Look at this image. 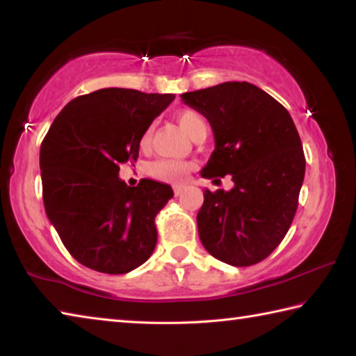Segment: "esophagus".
Wrapping results in <instances>:
<instances>
[{
	"mask_svg": "<svg viewBox=\"0 0 356 356\" xmlns=\"http://www.w3.org/2000/svg\"><path fill=\"white\" fill-rule=\"evenodd\" d=\"M180 193H182V186H174V195H176V196H179L180 195Z\"/></svg>",
	"mask_w": 356,
	"mask_h": 356,
	"instance_id": "esophagus-1",
	"label": "esophagus"
}]
</instances>
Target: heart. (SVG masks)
Listing matches in <instances>:
<instances>
[{"label": "heart", "mask_w": 356, "mask_h": 356, "mask_svg": "<svg viewBox=\"0 0 356 356\" xmlns=\"http://www.w3.org/2000/svg\"><path fill=\"white\" fill-rule=\"evenodd\" d=\"M177 122L180 127L185 130V134L190 138H196L200 134H207V120L204 119L202 114L195 110H182L177 113ZM150 138H152V129H147L144 131L141 138V146H149ZM191 165L186 161H177V160H156L149 166V172L154 177L168 180V182H182L190 172Z\"/></svg>", "instance_id": "obj_1"}]
</instances>
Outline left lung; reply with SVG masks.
<instances>
[{
	"label": "left lung",
	"mask_w": 356,
	"mask_h": 356,
	"mask_svg": "<svg viewBox=\"0 0 356 356\" xmlns=\"http://www.w3.org/2000/svg\"><path fill=\"white\" fill-rule=\"evenodd\" d=\"M182 100L213 130L215 150L201 176L231 174L234 182L229 191H204L196 216L204 248L234 267L261 262L291 227L305 179L303 146L291 114L246 81L185 92Z\"/></svg>",
	"instance_id": "8db88e82"
}]
</instances>
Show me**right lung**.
Here are the masks:
<instances>
[{
    "instance_id": "add662e5",
    "label": "right lung",
    "mask_w": 356,
    "mask_h": 356,
    "mask_svg": "<svg viewBox=\"0 0 356 356\" xmlns=\"http://www.w3.org/2000/svg\"><path fill=\"white\" fill-rule=\"evenodd\" d=\"M172 100L174 94L99 89L70 100L42 141L47 216L84 267L122 275L154 252L155 216L172 188L150 179L129 186L118 174L120 163L136 161L144 131Z\"/></svg>"
}]
</instances>
